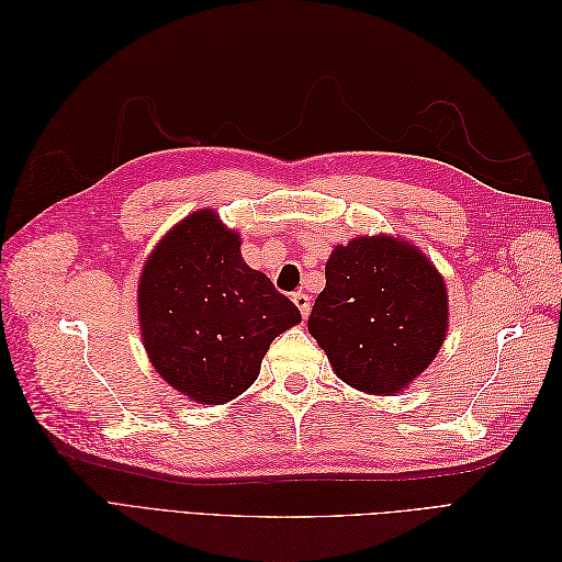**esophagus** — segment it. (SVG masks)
<instances>
[{
    "label": "esophagus",
    "instance_id": "esophagus-1",
    "mask_svg": "<svg viewBox=\"0 0 562 562\" xmlns=\"http://www.w3.org/2000/svg\"><path fill=\"white\" fill-rule=\"evenodd\" d=\"M293 302H295V307L300 310V314L307 318V314H310V310H312V297L307 295V293H295L293 295Z\"/></svg>",
    "mask_w": 562,
    "mask_h": 562
}]
</instances>
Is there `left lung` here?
Instances as JSON below:
<instances>
[{"instance_id": "8db88e82", "label": "left lung", "mask_w": 562, "mask_h": 562, "mask_svg": "<svg viewBox=\"0 0 562 562\" xmlns=\"http://www.w3.org/2000/svg\"><path fill=\"white\" fill-rule=\"evenodd\" d=\"M307 328L339 380L394 396L429 368L443 345V277L403 239L356 236L333 250Z\"/></svg>"}]
</instances>
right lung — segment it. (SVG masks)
Wrapping results in <instances>:
<instances>
[{"mask_svg":"<svg viewBox=\"0 0 562 562\" xmlns=\"http://www.w3.org/2000/svg\"><path fill=\"white\" fill-rule=\"evenodd\" d=\"M138 314L151 366L206 405L244 394L274 337L302 321L295 304L244 262L239 234L209 209L187 215L151 250Z\"/></svg>","mask_w":562,"mask_h":562,"instance_id":"obj_1","label":"right lung"}]
</instances>
